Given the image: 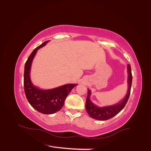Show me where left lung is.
Segmentation results:
<instances>
[{
  "label": "left lung",
  "instance_id": "1",
  "mask_svg": "<svg viewBox=\"0 0 151 151\" xmlns=\"http://www.w3.org/2000/svg\"><path fill=\"white\" fill-rule=\"evenodd\" d=\"M128 73H129V77H128V83H129V88H128V93L124 100L121 103L115 104V105L104 106V107H99L96 106L90 101L91 91L88 90V96L86 98V109L89 116L94 119L99 120V121H106L114 117L117 114L119 113L124 107L126 105L128 100H129L130 94H131V89L132 85V76L131 73V65H128Z\"/></svg>",
  "mask_w": 151,
  "mask_h": 151
}]
</instances>
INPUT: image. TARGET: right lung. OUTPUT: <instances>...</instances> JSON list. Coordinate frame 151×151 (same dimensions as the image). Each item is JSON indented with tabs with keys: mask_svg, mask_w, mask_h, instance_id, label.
Returning <instances> with one entry per match:
<instances>
[{
	"mask_svg": "<svg viewBox=\"0 0 151 151\" xmlns=\"http://www.w3.org/2000/svg\"><path fill=\"white\" fill-rule=\"evenodd\" d=\"M48 41L37 47L28 58L24 65V88L28 101L33 108L42 114L55 113L62 109L65 101L71 90L76 85L69 84L50 90H40L35 87L30 79V66L37 50L45 46Z\"/></svg>",
	"mask_w": 151,
	"mask_h": 151,
	"instance_id": "add662e5",
	"label": "right lung"
}]
</instances>
